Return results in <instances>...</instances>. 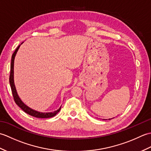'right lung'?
Wrapping results in <instances>:
<instances>
[{"instance_id":"add662e5","label":"right lung","mask_w":151,"mask_h":151,"mask_svg":"<svg viewBox=\"0 0 151 151\" xmlns=\"http://www.w3.org/2000/svg\"><path fill=\"white\" fill-rule=\"evenodd\" d=\"M20 45L17 47V49H15V52L13 53L12 56V61H11V66H10V74H9V84H10L12 92L13 94V97H14V101L17 106H19L22 110H23L25 113L29 114L32 116L37 117V118H50L55 116V115L60 111L61 108H60L58 110L56 111H54V112H49V113H41V112H39L37 111H35L32 109L28 107L27 105H25L23 102L21 101L20 98L19 97V96L16 91V89L14 85V59L15 54L17 53V50L19 49Z\"/></svg>"}]
</instances>
